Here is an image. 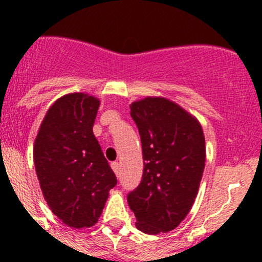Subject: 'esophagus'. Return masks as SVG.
<instances>
[{
	"label": "esophagus",
	"instance_id": "34e87169",
	"mask_svg": "<svg viewBox=\"0 0 262 262\" xmlns=\"http://www.w3.org/2000/svg\"><path fill=\"white\" fill-rule=\"evenodd\" d=\"M112 168H113V171L115 172V175L119 178V176H120V165H119V162H113Z\"/></svg>",
	"mask_w": 262,
	"mask_h": 262
}]
</instances>
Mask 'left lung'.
Listing matches in <instances>:
<instances>
[{
    "label": "left lung",
    "instance_id": "1",
    "mask_svg": "<svg viewBox=\"0 0 262 262\" xmlns=\"http://www.w3.org/2000/svg\"><path fill=\"white\" fill-rule=\"evenodd\" d=\"M143 152V176L128 195L143 233L175 229L195 202L205 167V137L199 120L166 97L132 102Z\"/></svg>",
    "mask_w": 262,
    "mask_h": 262
}]
</instances>
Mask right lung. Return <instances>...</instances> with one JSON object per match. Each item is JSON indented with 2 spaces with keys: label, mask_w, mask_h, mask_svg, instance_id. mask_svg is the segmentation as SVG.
Listing matches in <instances>:
<instances>
[{
  "label": "right lung",
  "mask_w": 262,
  "mask_h": 262,
  "mask_svg": "<svg viewBox=\"0 0 262 262\" xmlns=\"http://www.w3.org/2000/svg\"><path fill=\"white\" fill-rule=\"evenodd\" d=\"M100 100L72 92L53 102L33 148L39 185L49 209L72 228L97 223L115 173L92 132Z\"/></svg>",
  "instance_id": "1"
}]
</instances>
